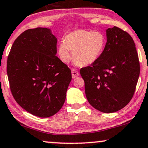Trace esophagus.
Listing matches in <instances>:
<instances>
[{
	"label": "esophagus",
	"mask_w": 148,
	"mask_h": 148,
	"mask_svg": "<svg viewBox=\"0 0 148 148\" xmlns=\"http://www.w3.org/2000/svg\"><path fill=\"white\" fill-rule=\"evenodd\" d=\"M72 71V78H76L77 76H79V72H78V70L76 69H75V68H72L71 70Z\"/></svg>",
	"instance_id": "34e87169"
}]
</instances>
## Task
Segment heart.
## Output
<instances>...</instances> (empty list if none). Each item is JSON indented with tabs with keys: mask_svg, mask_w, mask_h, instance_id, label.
I'll list each match as a JSON object with an SVG mask.
<instances>
[{
	"mask_svg": "<svg viewBox=\"0 0 148 148\" xmlns=\"http://www.w3.org/2000/svg\"><path fill=\"white\" fill-rule=\"evenodd\" d=\"M105 35L100 32L75 29L64 37V42L58 47V54L63 63H68L72 57L77 65L88 66L94 63L103 53L105 47Z\"/></svg>",
	"mask_w": 148,
	"mask_h": 148,
	"instance_id": "b5f03b06",
	"label": "heart"
}]
</instances>
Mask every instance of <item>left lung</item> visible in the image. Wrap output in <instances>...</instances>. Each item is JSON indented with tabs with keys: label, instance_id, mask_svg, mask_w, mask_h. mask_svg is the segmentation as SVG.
I'll return each mask as SVG.
<instances>
[{
	"label": "left lung",
	"instance_id": "obj_1",
	"mask_svg": "<svg viewBox=\"0 0 148 148\" xmlns=\"http://www.w3.org/2000/svg\"><path fill=\"white\" fill-rule=\"evenodd\" d=\"M107 41L99 59L82 68L85 94L95 109L114 113L130 103L136 90L140 66L134 39L117 27L107 29Z\"/></svg>",
	"mask_w": 148,
	"mask_h": 148
}]
</instances>
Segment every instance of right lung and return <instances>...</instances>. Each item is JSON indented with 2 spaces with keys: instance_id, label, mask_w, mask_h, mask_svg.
Returning <instances> with one entry per match:
<instances>
[{
  "instance_id": "right-lung-1",
  "label": "right lung",
  "mask_w": 148,
  "mask_h": 148,
  "mask_svg": "<svg viewBox=\"0 0 148 148\" xmlns=\"http://www.w3.org/2000/svg\"><path fill=\"white\" fill-rule=\"evenodd\" d=\"M57 38L47 28L30 29L14 41L7 72L12 96L29 113L49 117L60 111L72 80L57 53Z\"/></svg>"
}]
</instances>
